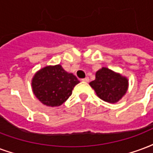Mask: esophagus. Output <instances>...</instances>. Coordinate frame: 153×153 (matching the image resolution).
I'll list each match as a JSON object with an SVG mask.
<instances>
[{
    "mask_svg": "<svg viewBox=\"0 0 153 153\" xmlns=\"http://www.w3.org/2000/svg\"><path fill=\"white\" fill-rule=\"evenodd\" d=\"M81 81H82V82H89V78H88V77H86L84 79H82Z\"/></svg>",
    "mask_w": 153,
    "mask_h": 153,
    "instance_id": "34e87169",
    "label": "esophagus"
}]
</instances>
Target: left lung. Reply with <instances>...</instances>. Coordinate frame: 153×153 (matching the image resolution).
<instances>
[{
	"mask_svg": "<svg viewBox=\"0 0 153 153\" xmlns=\"http://www.w3.org/2000/svg\"><path fill=\"white\" fill-rule=\"evenodd\" d=\"M90 86L100 99L108 103H116L123 98L128 89V79L120 74L102 67L96 73V79Z\"/></svg>",
	"mask_w": 153,
	"mask_h": 153,
	"instance_id": "left-lung-1",
	"label": "left lung"
}]
</instances>
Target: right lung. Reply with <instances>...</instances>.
Returning <instances> with one entry per match:
<instances>
[{
	"mask_svg": "<svg viewBox=\"0 0 153 153\" xmlns=\"http://www.w3.org/2000/svg\"><path fill=\"white\" fill-rule=\"evenodd\" d=\"M79 82L73 74L67 73L61 65H56L45 66L36 72L31 86L35 96L42 104L56 107L71 97Z\"/></svg>",
	"mask_w": 153,
	"mask_h": 153,
	"instance_id": "right-lung-1",
	"label": "right lung"
}]
</instances>
